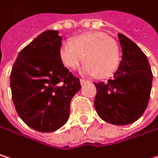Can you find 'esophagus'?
Here are the masks:
<instances>
[{
    "label": "esophagus",
    "instance_id": "1",
    "mask_svg": "<svg viewBox=\"0 0 158 158\" xmlns=\"http://www.w3.org/2000/svg\"><path fill=\"white\" fill-rule=\"evenodd\" d=\"M80 82H81V86H83V85H85V84H87V83H90V81H85V80H81Z\"/></svg>",
    "mask_w": 158,
    "mask_h": 158
}]
</instances>
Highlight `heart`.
<instances>
[{
    "mask_svg": "<svg viewBox=\"0 0 158 158\" xmlns=\"http://www.w3.org/2000/svg\"><path fill=\"white\" fill-rule=\"evenodd\" d=\"M62 65L75 71L85 63L81 69L84 76L104 78L110 77L119 64V50L116 44L103 32L91 31L74 37L63 45L60 50Z\"/></svg>",
    "mask_w": 158,
    "mask_h": 158,
    "instance_id": "b5f03b06",
    "label": "heart"
}]
</instances>
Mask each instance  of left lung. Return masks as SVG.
<instances>
[{"label":"left lung","instance_id":"1","mask_svg":"<svg viewBox=\"0 0 158 158\" xmlns=\"http://www.w3.org/2000/svg\"><path fill=\"white\" fill-rule=\"evenodd\" d=\"M122 61L114 77L107 82H94V108L98 116L115 126L129 125L148 106L153 74L142 50L123 33H118Z\"/></svg>","mask_w":158,"mask_h":158}]
</instances>
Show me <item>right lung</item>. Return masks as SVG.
I'll return each instance as SVG.
<instances>
[{"label":"right lung","instance_id":"1","mask_svg":"<svg viewBox=\"0 0 158 158\" xmlns=\"http://www.w3.org/2000/svg\"><path fill=\"white\" fill-rule=\"evenodd\" d=\"M63 37L48 30L18 55L10 75L12 97L18 114L28 127L53 132L65 125L80 80L60 61Z\"/></svg>","mask_w":158,"mask_h":158}]
</instances>
